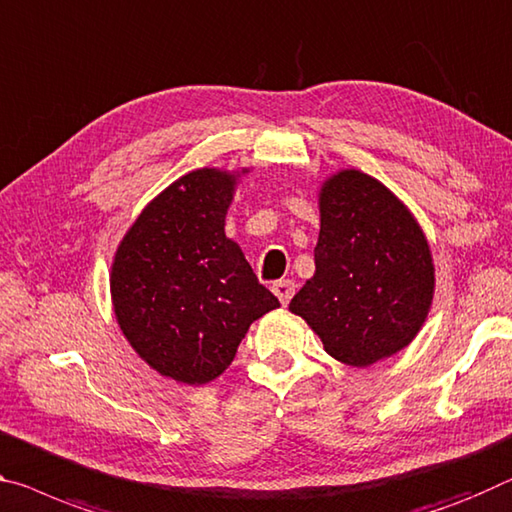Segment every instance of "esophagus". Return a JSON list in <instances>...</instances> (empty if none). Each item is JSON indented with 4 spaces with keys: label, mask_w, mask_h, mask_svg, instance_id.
Masks as SVG:
<instances>
[{
    "label": "esophagus",
    "mask_w": 512,
    "mask_h": 512,
    "mask_svg": "<svg viewBox=\"0 0 512 512\" xmlns=\"http://www.w3.org/2000/svg\"><path fill=\"white\" fill-rule=\"evenodd\" d=\"M273 294L278 296V300L282 305H287L289 300H291V296H294V291H296V285L291 280H278V282H273Z\"/></svg>",
    "instance_id": "esophagus-1"
}]
</instances>
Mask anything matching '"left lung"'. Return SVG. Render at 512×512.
Wrapping results in <instances>:
<instances>
[{"label": "left lung", "mask_w": 512, "mask_h": 512, "mask_svg": "<svg viewBox=\"0 0 512 512\" xmlns=\"http://www.w3.org/2000/svg\"><path fill=\"white\" fill-rule=\"evenodd\" d=\"M319 221L314 275L289 312L348 367L392 358L431 312V243L408 205L358 168H339L321 182Z\"/></svg>", "instance_id": "8db88e82"}]
</instances>
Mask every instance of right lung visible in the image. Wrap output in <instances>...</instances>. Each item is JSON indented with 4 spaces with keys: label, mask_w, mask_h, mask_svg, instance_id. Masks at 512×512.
Wrapping results in <instances>:
<instances>
[{
    "label": "right lung",
    "mask_w": 512,
    "mask_h": 512,
    "mask_svg": "<svg viewBox=\"0 0 512 512\" xmlns=\"http://www.w3.org/2000/svg\"><path fill=\"white\" fill-rule=\"evenodd\" d=\"M250 168H196L157 193L111 259L118 328L159 376L200 387L230 367L250 323L280 307L225 234Z\"/></svg>",
    "instance_id": "add662e5"
}]
</instances>
